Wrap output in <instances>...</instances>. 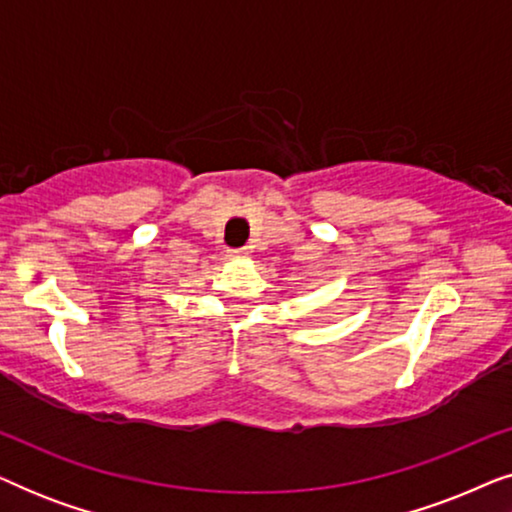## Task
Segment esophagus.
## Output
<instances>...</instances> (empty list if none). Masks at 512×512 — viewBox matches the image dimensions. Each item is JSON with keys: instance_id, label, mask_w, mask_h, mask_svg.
Wrapping results in <instances>:
<instances>
[{"instance_id": "esophagus-1", "label": "esophagus", "mask_w": 512, "mask_h": 512, "mask_svg": "<svg viewBox=\"0 0 512 512\" xmlns=\"http://www.w3.org/2000/svg\"><path fill=\"white\" fill-rule=\"evenodd\" d=\"M228 256L230 258H244V256H247V249H228Z\"/></svg>"}]
</instances>
